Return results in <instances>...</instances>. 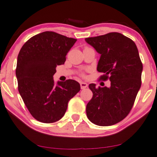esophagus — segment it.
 <instances>
[{"instance_id":"obj_1","label":"esophagus","mask_w":157,"mask_h":157,"mask_svg":"<svg viewBox=\"0 0 157 157\" xmlns=\"http://www.w3.org/2000/svg\"><path fill=\"white\" fill-rule=\"evenodd\" d=\"M88 87V84L85 82H80V88L81 89H85Z\"/></svg>"}]
</instances>
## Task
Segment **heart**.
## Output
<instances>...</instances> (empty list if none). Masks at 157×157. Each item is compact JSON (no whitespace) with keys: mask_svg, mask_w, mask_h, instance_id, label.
I'll return each mask as SVG.
<instances>
[{"mask_svg":"<svg viewBox=\"0 0 157 157\" xmlns=\"http://www.w3.org/2000/svg\"><path fill=\"white\" fill-rule=\"evenodd\" d=\"M81 76H82V77H85V74H84V73H81Z\"/></svg>","mask_w":157,"mask_h":157,"instance_id":"b5f03b06","label":"heart"}]
</instances>
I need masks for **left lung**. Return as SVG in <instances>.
Segmentation results:
<instances>
[{
  "mask_svg": "<svg viewBox=\"0 0 157 157\" xmlns=\"http://www.w3.org/2000/svg\"><path fill=\"white\" fill-rule=\"evenodd\" d=\"M85 41L101 54L97 70L109 79L110 88L89 85L93 97L86 106L88 120L99 126H110L128 116L141 85L143 64L133 41L119 33L87 37Z\"/></svg>",
  "mask_w": 157,
  "mask_h": 157,
  "instance_id": "obj_1",
  "label": "left lung"
}]
</instances>
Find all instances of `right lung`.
<instances>
[{"label": "right lung", "instance_id": "add662e5", "mask_svg": "<svg viewBox=\"0 0 157 157\" xmlns=\"http://www.w3.org/2000/svg\"><path fill=\"white\" fill-rule=\"evenodd\" d=\"M76 39L46 31L32 37L21 47L16 75L18 90L32 116L39 122L53 123L63 117L69 101L80 90L77 81L54 84L56 67L64 64Z\"/></svg>", "mask_w": 157, "mask_h": 157}]
</instances>
